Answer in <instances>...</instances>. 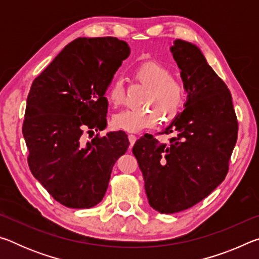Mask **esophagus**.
I'll return each instance as SVG.
<instances>
[{
    "mask_svg": "<svg viewBox=\"0 0 259 259\" xmlns=\"http://www.w3.org/2000/svg\"><path fill=\"white\" fill-rule=\"evenodd\" d=\"M128 139H129L130 146H133L134 144H135V142H136V139H137V137H136L135 135H129V136H128Z\"/></svg>",
    "mask_w": 259,
    "mask_h": 259,
    "instance_id": "34e87169",
    "label": "esophagus"
}]
</instances>
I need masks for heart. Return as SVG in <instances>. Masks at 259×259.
<instances>
[{
  "mask_svg": "<svg viewBox=\"0 0 259 259\" xmlns=\"http://www.w3.org/2000/svg\"><path fill=\"white\" fill-rule=\"evenodd\" d=\"M134 76L148 87L144 104L150 107L126 108L114 114L112 122L117 129L138 133L157 124L162 116L170 120L181 111L185 102V89L171 73L159 61L150 60L138 65L134 69ZM107 99L114 106L124 102V87L121 80H114L107 90Z\"/></svg>",
  "mask_w": 259,
  "mask_h": 259,
  "instance_id": "b5f03b06",
  "label": "heart"
}]
</instances>
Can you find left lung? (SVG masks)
Returning a JSON list of instances; mask_svg holds the SVG:
<instances>
[{
    "instance_id": "obj_1",
    "label": "left lung",
    "mask_w": 259,
    "mask_h": 259,
    "mask_svg": "<svg viewBox=\"0 0 259 259\" xmlns=\"http://www.w3.org/2000/svg\"><path fill=\"white\" fill-rule=\"evenodd\" d=\"M170 52L187 93L184 111L162 130L176 136L166 144L144 135L133 148L148 202L161 213L183 211L207 198L225 179L238 138L231 93L200 48L177 38Z\"/></svg>"
}]
</instances>
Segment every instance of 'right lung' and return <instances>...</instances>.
I'll return each mask as SVG.
<instances>
[{"mask_svg":"<svg viewBox=\"0 0 259 259\" xmlns=\"http://www.w3.org/2000/svg\"><path fill=\"white\" fill-rule=\"evenodd\" d=\"M129 55L128 45L116 37H77L30 87L23 125L29 169L68 208L99 203L114 163L128 150L124 131L88 142L83 131L107 126L104 95Z\"/></svg>","mask_w":259,"mask_h":259,"instance_id":"1","label":"right lung"}]
</instances>
